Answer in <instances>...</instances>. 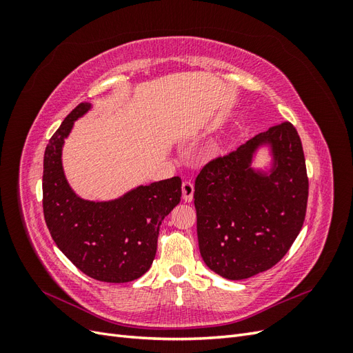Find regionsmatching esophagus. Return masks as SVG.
<instances>
[{"label": "esophagus", "instance_id": "esophagus-1", "mask_svg": "<svg viewBox=\"0 0 353 353\" xmlns=\"http://www.w3.org/2000/svg\"><path fill=\"white\" fill-rule=\"evenodd\" d=\"M183 199H184V201H191L193 200V196H194V185H193V183H191V181H184L183 183Z\"/></svg>", "mask_w": 353, "mask_h": 353}]
</instances>
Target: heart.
<instances>
[{
  "label": "heart",
  "instance_id": "1",
  "mask_svg": "<svg viewBox=\"0 0 353 353\" xmlns=\"http://www.w3.org/2000/svg\"><path fill=\"white\" fill-rule=\"evenodd\" d=\"M218 152H219V147H218V145H213V147H212V153L216 154Z\"/></svg>",
  "mask_w": 353,
  "mask_h": 353
}]
</instances>
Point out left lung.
I'll return each instance as SVG.
<instances>
[{
	"label": "left lung",
	"mask_w": 353,
	"mask_h": 353,
	"mask_svg": "<svg viewBox=\"0 0 353 353\" xmlns=\"http://www.w3.org/2000/svg\"><path fill=\"white\" fill-rule=\"evenodd\" d=\"M265 148L270 162L254 166ZM307 176L302 141L284 122L212 160L194 184L199 249L208 268L245 280L281 261L302 230Z\"/></svg>",
	"instance_id": "left-lung-1"
}]
</instances>
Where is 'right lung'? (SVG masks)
<instances>
[{"mask_svg": "<svg viewBox=\"0 0 353 353\" xmlns=\"http://www.w3.org/2000/svg\"><path fill=\"white\" fill-rule=\"evenodd\" d=\"M91 109V103L77 105L47 144L44 218L57 248L85 275L104 283L134 281L150 270L160 223L181 200V178L138 185L112 200L78 196L66 179L61 152L73 123Z\"/></svg>", "mask_w": 353, "mask_h": 353, "instance_id": "add662e5", "label": "right lung"}]
</instances>
